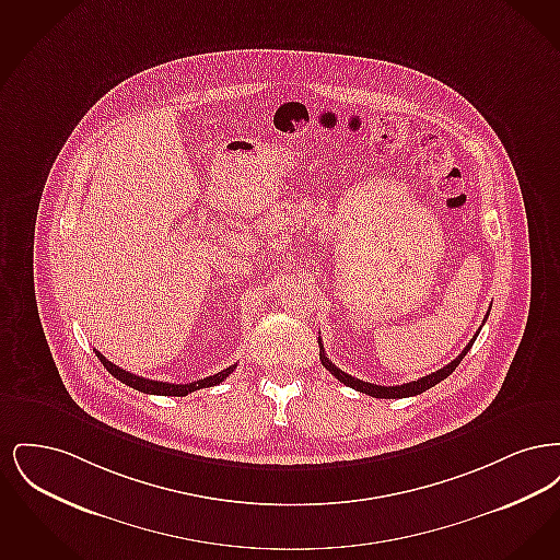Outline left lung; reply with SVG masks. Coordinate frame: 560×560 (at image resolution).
<instances>
[{
    "instance_id": "left-lung-1",
    "label": "left lung",
    "mask_w": 560,
    "mask_h": 560,
    "mask_svg": "<svg viewBox=\"0 0 560 560\" xmlns=\"http://www.w3.org/2000/svg\"><path fill=\"white\" fill-rule=\"evenodd\" d=\"M485 320H487V315H485ZM477 336H479V331L475 334V338L466 345V348H464V350L453 359L452 363H447L443 370H439V372L434 373H428V375L420 377V380H413V382H407V384H400V386H380V384L363 382V380H359V377H352V375H348L347 372H342V370H340V368H336V365L329 361V357L325 354V348L320 345V338L319 359L320 363H323V368H325L327 372H331V375H336L342 384H347V386L354 388V390H359V393H363V395H370V397H375V399H405V397H416V395L424 393L428 388H432L434 384H439L441 380H445L450 373L455 372V368L462 363V359L466 357V352H468L470 347L475 345Z\"/></svg>"
}]
</instances>
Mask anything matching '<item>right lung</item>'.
Masks as SVG:
<instances>
[{"label": "right lung", "instance_id": "add662e5", "mask_svg": "<svg viewBox=\"0 0 560 560\" xmlns=\"http://www.w3.org/2000/svg\"><path fill=\"white\" fill-rule=\"evenodd\" d=\"M96 357H98V359H101V363L107 368V372L110 373V375H115L119 382H124V384L132 386V388L140 390V393H147V395H161V397H187L188 393H195V390H199V388L215 386V384L224 382V380L229 377V373H233V370L237 368V365H231V368H226V370H222V372L213 373V375H208V377L197 380V382H188V384H170V382L147 380V377H142V375L126 372V370H121V368L113 365V363H110L108 359H105L98 350H96Z\"/></svg>", "mask_w": 560, "mask_h": 560}]
</instances>
